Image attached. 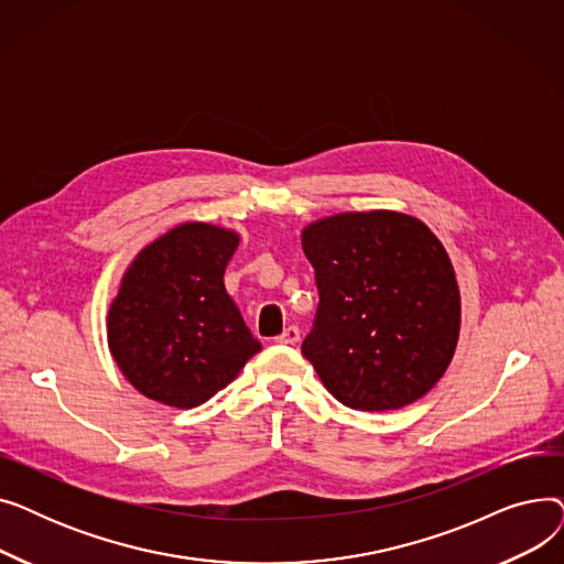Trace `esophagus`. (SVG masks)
Instances as JSON below:
<instances>
[{
  "instance_id": "obj_1",
  "label": "esophagus",
  "mask_w": 564,
  "mask_h": 564,
  "mask_svg": "<svg viewBox=\"0 0 564 564\" xmlns=\"http://www.w3.org/2000/svg\"><path fill=\"white\" fill-rule=\"evenodd\" d=\"M300 336H302V332L294 327V324H290V327H285L283 334L276 338V343H281V345H297Z\"/></svg>"
}]
</instances>
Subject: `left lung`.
<instances>
[{"label":"left lung","instance_id":"1","mask_svg":"<svg viewBox=\"0 0 564 564\" xmlns=\"http://www.w3.org/2000/svg\"><path fill=\"white\" fill-rule=\"evenodd\" d=\"M302 247L319 290L302 354L327 391L359 411L423 398L448 370L462 322L438 237L416 217L370 210L308 224Z\"/></svg>","mask_w":564,"mask_h":564}]
</instances>
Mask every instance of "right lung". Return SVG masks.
Listing matches in <instances>:
<instances>
[{"label": "right lung", "instance_id": "1", "mask_svg": "<svg viewBox=\"0 0 564 564\" xmlns=\"http://www.w3.org/2000/svg\"><path fill=\"white\" fill-rule=\"evenodd\" d=\"M240 235L187 221L143 247L109 306V351L148 400L192 409L260 351L224 285Z\"/></svg>", "mask_w": 564, "mask_h": 564}]
</instances>
